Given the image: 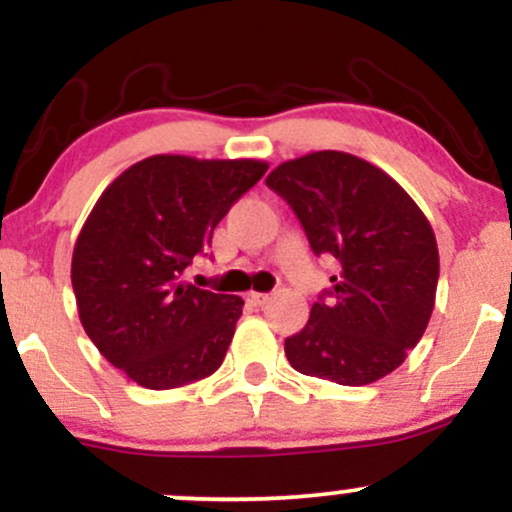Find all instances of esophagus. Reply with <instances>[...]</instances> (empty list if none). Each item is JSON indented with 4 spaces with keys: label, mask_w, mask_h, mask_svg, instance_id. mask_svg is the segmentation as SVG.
Wrapping results in <instances>:
<instances>
[{
    "label": "esophagus",
    "mask_w": 512,
    "mask_h": 512,
    "mask_svg": "<svg viewBox=\"0 0 512 512\" xmlns=\"http://www.w3.org/2000/svg\"><path fill=\"white\" fill-rule=\"evenodd\" d=\"M248 303L255 305V308H262V305L269 303V293H260V291H250L248 293Z\"/></svg>",
    "instance_id": "1"
}]
</instances>
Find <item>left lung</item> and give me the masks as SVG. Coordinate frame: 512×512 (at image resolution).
I'll return each mask as SVG.
<instances>
[{
  "label": "left lung",
  "mask_w": 512,
  "mask_h": 512,
  "mask_svg": "<svg viewBox=\"0 0 512 512\" xmlns=\"http://www.w3.org/2000/svg\"><path fill=\"white\" fill-rule=\"evenodd\" d=\"M267 185L301 221L315 255L339 262L332 289L284 342L298 373L370 385L424 337L438 286V245L424 211L385 170L344 151L281 163Z\"/></svg>",
  "instance_id": "left-lung-1"
}]
</instances>
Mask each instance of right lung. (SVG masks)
<instances>
[{"label": "right lung", "instance_id": "right-lung-1", "mask_svg": "<svg viewBox=\"0 0 512 512\" xmlns=\"http://www.w3.org/2000/svg\"><path fill=\"white\" fill-rule=\"evenodd\" d=\"M267 168L149 156L98 197L72 255L76 308L88 339L137 385L173 390L223 363L243 298L185 284L182 272Z\"/></svg>", "mask_w": 512, "mask_h": 512}]
</instances>
